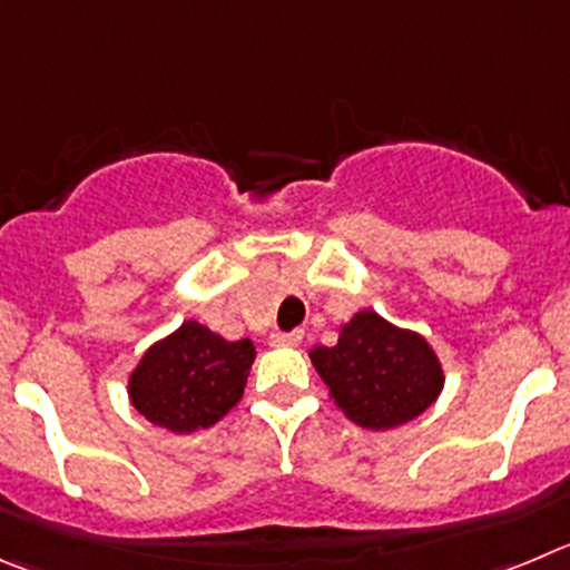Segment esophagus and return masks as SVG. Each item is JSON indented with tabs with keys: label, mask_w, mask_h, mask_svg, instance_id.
Segmentation results:
<instances>
[{
	"label": "esophagus",
	"mask_w": 570,
	"mask_h": 570,
	"mask_svg": "<svg viewBox=\"0 0 570 570\" xmlns=\"http://www.w3.org/2000/svg\"><path fill=\"white\" fill-rule=\"evenodd\" d=\"M301 340H303V332L301 328H295V332H273L269 343L273 345H301Z\"/></svg>",
	"instance_id": "1"
}]
</instances>
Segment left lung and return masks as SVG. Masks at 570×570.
<instances>
[{
    "label": "left lung",
    "instance_id": "1",
    "mask_svg": "<svg viewBox=\"0 0 570 570\" xmlns=\"http://www.w3.org/2000/svg\"><path fill=\"white\" fill-rule=\"evenodd\" d=\"M309 357L334 405L365 430L413 422L444 391L433 345L374 309L357 312L340 326L337 345H315Z\"/></svg>",
    "mask_w": 570,
    "mask_h": 570
}]
</instances>
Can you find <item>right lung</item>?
I'll return each mask as SVG.
<instances>
[{"mask_svg":"<svg viewBox=\"0 0 570 570\" xmlns=\"http://www.w3.org/2000/svg\"><path fill=\"white\" fill-rule=\"evenodd\" d=\"M253 340H225L196 321L146 348L129 374L131 407L168 433H196L219 422L244 396Z\"/></svg>","mask_w":570,"mask_h":570,"instance_id":"right-lung-1","label":"right lung"}]
</instances>
